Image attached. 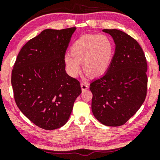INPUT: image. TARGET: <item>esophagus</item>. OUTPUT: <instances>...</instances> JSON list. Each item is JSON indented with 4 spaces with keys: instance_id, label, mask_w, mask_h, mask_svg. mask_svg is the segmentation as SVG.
<instances>
[{
    "instance_id": "obj_1",
    "label": "esophagus",
    "mask_w": 160,
    "mask_h": 160,
    "mask_svg": "<svg viewBox=\"0 0 160 160\" xmlns=\"http://www.w3.org/2000/svg\"><path fill=\"white\" fill-rule=\"evenodd\" d=\"M80 86H81V89L82 91H85L89 88V84H88L87 82H82L80 83Z\"/></svg>"
}]
</instances>
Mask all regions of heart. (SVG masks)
Masks as SVG:
<instances>
[{"label": "heart", "mask_w": 160, "mask_h": 160, "mask_svg": "<svg viewBox=\"0 0 160 160\" xmlns=\"http://www.w3.org/2000/svg\"><path fill=\"white\" fill-rule=\"evenodd\" d=\"M114 54V43L106 34H87L78 38L71 47V54L65 56L68 73L76 77L80 64L88 75L104 74L111 65Z\"/></svg>", "instance_id": "obj_1"}]
</instances>
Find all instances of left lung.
I'll use <instances>...</instances> for the list:
<instances>
[{
    "instance_id": "1",
    "label": "left lung",
    "mask_w": 160,
    "mask_h": 160,
    "mask_svg": "<svg viewBox=\"0 0 160 160\" xmlns=\"http://www.w3.org/2000/svg\"><path fill=\"white\" fill-rule=\"evenodd\" d=\"M116 45L111 65L90 84L92 111L101 123L120 126L138 111L148 89V65L143 49L134 38L117 29H104Z\"/></svg>"
}]
</instances>
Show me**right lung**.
Returning a JSON list of instances; mask_svg holds the SVG:
<instances>
[{
	"instance_id": "add662e5",
	"label": "right lung",
	"mask_w": 160,
	"mask_h": 160,
	"mask_svg": "<svg viewBox=\"0 0 160 160\" xmlns=\"http://www.w3.org/2000/svg\"><path fill=\"white\" fill-rule=\"evenodd\" d=\"M75 30H43L23 46L12 71L16 105L43 129L64 126L82 92L80 82L65 71V52Z\"/></svg>"
}]
</instances>
